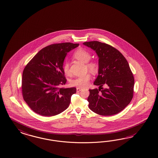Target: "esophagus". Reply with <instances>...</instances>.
Wrapping results in <instances>:
<instances>
[{
	"instance_id": "obj_1",
	"label": "esophagus",
	"mask_w": 158,
	"mask_h": 158,
	"mask_svg": "<svg viewBox=\"0 0 158 158\" xmlns=\"http://www.w3.org/2000/svg\"><path fill=\"white\" fill-rule=\"evenodd\" d=\"M81 90H82V89L80 88V87H77V92H79V91H81Z\"/></svg>"
}]
</instances>
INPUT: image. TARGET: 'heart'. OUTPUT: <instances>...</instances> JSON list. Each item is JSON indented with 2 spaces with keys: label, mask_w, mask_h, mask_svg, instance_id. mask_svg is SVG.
Segmentation results:
<instances>
[{
  "label": "heart",
  "mask_w": 158,
  "mask_h": 158,
  "mask_svg": "<svg viewBox=\"0 0 158 158\" xmlns=\"http://www.w3.org/2000/svg\"><path fill=\"white\" fill-rule=\"evenodd\" d=\"M73 57L81 62L85 64L86 68L92 73H97L98 71L99 66L97 62L94 61H89L91 58V54L88 51L83 48L77 50L73 55ZM63 71L66 75H70L71 71L69 69V65L68 62H65L63 65ZM90 73H87L85 75L77 77L71 81V86H77L81 88H84L88 86L91 79Z\"/></svg>",
  "instance_id": "heart-1"
}]
</instances>
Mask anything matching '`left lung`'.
<instances>
[{
    "instance_id": "8db88e82",
    "label": "left lung",
    "mask_w": 158,
    "mask_h": 158,
    "mask_svg": "<svg viewBox=\"0 0 158 158\" xmlns=\"http://www.w3.org/2000/svg\"><path fill=\"white\" fill-rule=\"evenodd\" d=\"M97 54L98 75L94 85L98 89H90L89 107L98 115H115L129 105L133 97L134 78L129 63L123 54L110 44L98 41L84 42ZM104 85L107 88L103 89Z\"/></svg>"
}]
</instances>
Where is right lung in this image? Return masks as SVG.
I'll return each instance as SVG.
<instances>
[{
	"mask_svg": "<svg viewBox=\"0 0 158 158\" xmlns=\"http://www.w3.org/2000/svg\"><path fill=\"white\" fill-rule=\"evenodd\" d=\"M78 43H55L40 50L23 72L22 94L29 108L39 115H58L69 106L75 87L61 88L67 79L62 66L67 53Z\"/></svg>",
	"mask_w": 158,
	"mask_h": 158,
	"instance_id": "add662e5",
	"label": "right lung"
}]
</instances>
